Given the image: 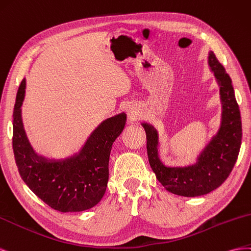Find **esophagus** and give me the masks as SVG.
I'll list each match as a JSON object with an SVG mask.
<instances>
[{
  "label": "esophagus",
  "mask_w": 251,
  "mask_h": 251,
  "mask_svg": "<svg viewBox=\"0 0 251 251\" xmlns=\"http://www.w3.org/2000/svg\"><path fill=\"white\" fill-rule=\"evenodd\" d=\"M128 114L131 120H137L140 117V110L135 105H130L128 107Z\"/></svg>",
  "instance_id": "esophagus-1"
}]
</instances>
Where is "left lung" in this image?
Listing matches in <instances>:
<instances>
[{"label": "left lung", "instance_id": "obj_1", "mask_svg": "<svg viewBox=\"0 0 251 251\" xmlns=\"http://www.w3.org/2000/svg\"><path fill=\"white\" fill-rule=\"evenodd\" d=\"M208 67L219 86L222 105L218 131L201 149L195 162L184 166H168L160 157V135L147 122L142 126L146 132L150 167L163 187L181 197H200L217 189L228 177L237 162L241 141L242 122L231 78L212 51L208 52Z\"/></svg>", "mask_w": 251, "mask_h": 251}]
</instances>
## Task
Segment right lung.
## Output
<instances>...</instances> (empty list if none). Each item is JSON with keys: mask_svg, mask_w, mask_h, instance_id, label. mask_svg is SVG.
<instances>
[{"mask_svg": "<svg viewBox=\"0 0 251 251\" xmlns=\"http://www.w3.org/2000/svg\"><path fill=\"white\" fill-rule=\"evenodd\" d=\"M26 80L21 83L13 110L12 148L19 174L35 196L61 212L95 207L105 195L113 142L124 130L123 111L102 121L80 150L64 157L39 154L30 145L22 122Z\"/></svg>", "mask_w": 251, "mask_h": 251, "instance_id": "right-lung-1", "label": "right lung"}]
</instances>
